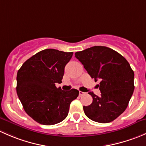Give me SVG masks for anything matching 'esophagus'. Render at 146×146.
<instances>
[{"mask_svg":"<svg viewBox=\"0 0 146 146\" xmlns=\"http://www.w3.org/2000/svg\"><path fill=\"white\" fill-rule=\"evenodd\" d=\"M79 96H82L84 95V94H85V93H84V92H82V91H79Z\"/></svg>","mask_w":146,"mask_h":146,"instance_id":"1","label":"esophagus"}]
</instances>
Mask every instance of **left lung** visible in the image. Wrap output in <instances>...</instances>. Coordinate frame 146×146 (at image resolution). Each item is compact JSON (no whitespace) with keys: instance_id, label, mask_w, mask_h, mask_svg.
Masks as SVG:
<instances>
[{"instance_id":"1","label":"left lung","mask_w":146,"mask_h":146,"mask_svg":"<svg viewBox=\"0 0 146 146\" xmlns=\"http://www.w3.org/2000/svg\"><path fill=\"white\" fill-rule=\"evenodd\" d=\"M88 74L100 79L101 95L89 92L93 98L90 106H84L85 115L99 123L112 121L127 108L134 90V72L128 61L117 51L106 46H94L75 52Z\"/></svg>"}]
</instances>
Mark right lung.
<instances>
[{
	"label": "right lung",
	"mask_w": 146,
	"mask_h": 146,
	"mask_svg": "<svg viewBox=\"0 0 146 146\" xmlns=\"http://www.w3.org/2000/svg\"><path fill=\"white\" fill-rule=\"evenodd\" d=\"M73 55L55 49H45L25 62L17 72V94L29 116L39 124L52 125L63 121L70 103L79 96L72 88L62 91L64 67Z\"/></svg>",
	"instance_id": "add662e5"
}]
</instances>
